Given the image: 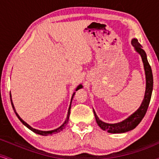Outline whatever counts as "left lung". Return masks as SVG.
I'll return each mask as SVG.
<instances>
[{
	"instance_id": "obj_1",
	"label": "left lung",
	"mask_w": 159,
	"mask_h": 159,
	"mask_svg": "<svg viewBox=\"0 0 159 159\" xmlns=\"http://www.w3.org/2000/svg\"><path fill=\"white\" fill-rule=\"evenodd\" d=\"M131 43L134 46L135 50L140 55L142 58L143 63L144 70H145L146 74V80H147V86H146V92L145 95H144V99L141 105H140V108L135 113H134L132 115L130 116L128 119H126L123 122L116 123V124H108V123H105L101 121L93 110L96 122H97L98 126L103 131H108L109 133H124L126 132V131H131V130L136 128L137 125L141 122L143 118L145 116L147 111L148 107H149V102H150L153 87V76L151 67L149 65V62H148L147 54H146L145 51L142 49V46L139 43L137 39H133L132 41H131Z\"/></svg>"
}]
</instances>
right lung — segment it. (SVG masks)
<instances>
[{"label":"right lung","instance_id":"add662e5","mask_svg":"<svg viewBox=\"0 0 159 159\" xmlns=\"http://www.w3.org/2000/svg\"><path fill=\"white\" fill-rule=\"evenodd\" d=\"M82 87H83V85H80L79 86L77 87V88H76V91H77L78 89H80V88H82ZM74 94H75V93H74V94H73V96H72V98H71V101H72V99H73V98H74ZM10 98H11V95H10ZM10 101H11V104H12V109H13V110H14V112H15V113H16V115L17 116V117H18V119H19V120L21 121V122H22V123L23 125H25L26 126L27 128H29L30 130H31V131H33V132H34V133H36V134H40V135H43V136H47V135H49V134H53V133H55V134H56V133H58V132H60L61 131H62V130L64 129V128H65V126L67 125V122H68V119H69V116H70V107H71V102H70V107H69V109H68V113H67V119H66V120H65V122H64V124L62 125L61 126H60L59 128H57V129H55V130H52V131H40V130H37V129H34V128H33L32 127H31V126L29 125L28 124H27V123L25 122V121H23L22 119L20 118V117H19V116L18 115V113H16V110H15V107H14V106H13V103H12V99L10 98Z\"/></svg>","mask_w":159,"mask_h":159}]
</instances>
